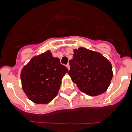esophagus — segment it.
<instances>
[{
    "label": "esophagus",
    "instance_id": "esophagus-1",
    "mask_svg": "<svg viewBox=\"0 0 132 132\" xmlns=\"http://www.w3.org/2000/svg\"><path fill=\"white\" fill-rule=\"evenodd\" d=\"M66 67H67V69H69H69H70V66H69V64H67V65H66Z\"/></svg>",
    "mask_w": 132,
    "mask_h": 132
}]
</instances>
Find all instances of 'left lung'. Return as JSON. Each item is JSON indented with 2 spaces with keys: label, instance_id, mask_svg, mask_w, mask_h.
Here are the masks:
<instances>
[{
  "label": "left lung",
  "instance_id": "obj_1",
  "mask_svg": "<svg viewBox=\"0 0 132 132\" xmlns=\"http://www.w3.org/2000/svg\"><path fill=\"white\" fill-rule=\"evenodd\" d=\"M68 74L80 91L97 96L106 91L112 79V67L102 54L80 47L74 50Z\"/></svg>",
  "mask_w": 132,
  "mask_h": 132
}]
</instances>
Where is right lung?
I'll list each match as a JSON object with an SVG mask.
<instances>
[{"label": "right lung", "instance_id": "right-lung-1", "mask_svg": "<svg viewBox=\"0 0 132 132\" xmlns=\"http://www.w3.org/2000/svg\"><path fill=\"white\" fill-rule=\"evenodd\" d=\"M68 69L50 51L34 57L21 72L22 89L36 104H47L58 94L61 79Z\"/></svg>", "mask_w": 132, "mask_h": 132}]
</instances>
